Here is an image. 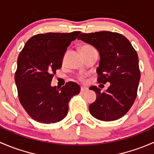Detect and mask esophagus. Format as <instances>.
Segmentation results:
<instances>
[{"label":"esophagus","mask_w":154,"mask_h":154,"mask_svg":"<svg viewBox=\"0 0 154 154\" xmlns=\"http://www.w3.org/2000/svg\"><path fill=\"white\" fill-rule=\"evenodd\" d=\"M88 88H86V87H82V88H81V91L82 92H86V91H88Z\"/></svg>","instance_id":"esophagus-1"}]
</instances>
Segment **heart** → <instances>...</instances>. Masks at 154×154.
Returning <instances> with one entry per match:
<instances>
[{"label":"heart","mask_w":154,"mask_h":154,"mask_svg":"<svg viewBox=\"0 0 154 154\" xmlns=\"http://www.w3.org/2000/svg\"><path fill=\"white\" fill-rule=\"evenodd\" d=\"M93 47H91L90 45H83L80 47V51L81 53H86V52L90 51V50H93Z\"/></svg>","instance_id":"obj_1"}]
</instances>
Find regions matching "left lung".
I'll return each instance as SVG.
<instances>
[{
  "label": "left lung",
  "instance_id": "8db88e82",
  "mask_svg": "<svg viewBox=\"0 0 154 154\" xmlns=\"http://www.w3.org/2000/svg\"><path fill=\"white\" fill-rule=\"evenodd\" d=\"M79 40L91 44L100 55L96 69L99 83L110 85L105 92L92 86L96 99L89 105L93 117L110 122L120 119L132 107L136 96L140 71L139 58L131 42L122 35L108 31L82 33Z\"/></svg>",
  "mask_w": 154,
  "mask_h": 154
}]
</instances>
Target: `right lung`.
I'll list each match as a JSON object with an SVG mask.
<instances>
[{
  "label": "right lung",
  "instance_id": "obj_1",
  "mask_svg": "<svg viewBox=\"0 0 154 154\" xmlns=\"http://www.w3.org/2000/svg\"><path fill=\"white\" fill-rule=\"evenodd\" d=\"M80 32H48L32 36L18 58L15 81L19 101L32 119L44 124L60 122L68 112L71 98L80 93L76 83L52 87L53 74L62 66L68 46Z\"/></svg>",
  "mask_w": 154,
  "mask_h": 154
}]
</instances>
